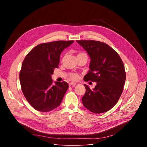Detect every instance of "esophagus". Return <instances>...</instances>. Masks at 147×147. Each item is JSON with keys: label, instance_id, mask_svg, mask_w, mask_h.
I'll list each match as a JSON object with an SVG mask.
<instances>
[{"label": "esophagus", "instance_id": "1", "mask_svg": "<svg viewBox=\"0 0 147 147\" xmlns=\"http://www.w3.org/2000/svg\"><path fill=\"white\" fill-rule=\"evenodd\" d=\"M75 84H76V83H69V86H75Z\"/></svg>", "mask_w": 147, "mask_h": 147}]
</instances>
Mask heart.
Listing matches in <instances>:
<instances>
[{
	"label": "heart",
	"instance_id": "1",
	"mask_svg": "<svg viewBox=\"0 0 147 147\" xmlns=\"http://www.w3.org/2000/svg\"><path fill=\"white\" fill-rule=\"evenodd\" d=\"M84 53H80L78 55ZM69 78L72 81H77L79 79V75L77 73H71L69 75Z\"/></svg>",
	"mask_w": 147,
	"mask_h": 147
}]
</instances>
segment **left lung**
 <instances>
[{
  "instance_id": "left-lung-1",
  "label": "left lung",
  "mask_w": 147,
  "mask_h": 147,
  "mask_svg": "<svg viewBox=\"0 0 147 147\" xmlns=\"http://www.w3.org/2000/svg\"><path fill=\"white\" fill-rule=\"evenodd\" d=\"M91 57L90 70L84 77L85 82H96L93 90L86 84L82 97L83 105L95 113L112 109L121 96L126 81L124 65L118 53L99 41L77 40Z\"/></svg>"
}]
</instances>
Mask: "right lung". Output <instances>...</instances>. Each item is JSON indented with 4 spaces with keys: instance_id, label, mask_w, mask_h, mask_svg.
Listing matches in <instances>:
<instances>
[{
    "instance_id": "right-lung-1",
    "label": "right lung",
    "mask_w": 147,
    "mask_h": 147,
    "mask_svg": "<svg viewBox=\"0 0 147 147\" xmlns=\"http://www.w3.org/2000/svg\"><path fill=\"white\" fill-rule=\"evenodd\" d=\"M74 42L42 43L25 57L20 72L21 88L26 100L35 110L48 112L61 104L69 84L65 82L53 84L51 75L59 67L61 52Z\"/></svg>"
}]
</instances>
